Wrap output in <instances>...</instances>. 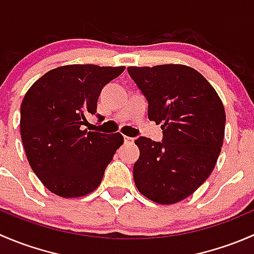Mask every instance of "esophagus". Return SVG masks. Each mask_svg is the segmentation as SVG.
<instances>
[{
    "label": "esophagus",
    "mask_w": 254,
    "mask_h": 254,
    "mask_svg": "<svg viewBox=\"0 0 254 254\" xmlns=\"http://www.w3.org/2000/svg\"><path fill=\"white\" fill-rule=\"evenodd\" d=\"M124 142L125 143H132L134 142V139H132V137H129V136H124Z\"/></svg>",
    "instance_id": "esophagus-1"
}]
</instances>
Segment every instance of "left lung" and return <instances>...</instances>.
Returning a JSON list of instances; mask_svg holds the SVG:
<instances>
[{
  "label": "left lung",
  "mask_w": 254,
  "mask_h": 254,
  "mask_svg": "<svg viewBox=\"0 0 254 254\" xmlns=\"http://www.w3.org/2000/svg\"><path fill=\"white\" fill-rule=\"evenodd\" d=\"M148 102V119L161 124L162 142L135 140L137 190L155 203L184 200L211 175L225 136L224 104L207 79L186 65L127 67Z\"/></svg>",
  "instance_id": "1"
}]
</instances>
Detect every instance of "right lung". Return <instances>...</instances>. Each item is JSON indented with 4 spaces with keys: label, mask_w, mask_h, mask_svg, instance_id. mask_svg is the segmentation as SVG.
<instances>
[{
    "label": "right lung",
    "mask_w": 254,
    "mask_h": 254,
    "mask_svg": "<svg viewBox=\"0 0 254 254\" xmlns=\"http://www.w3.org/2000/svg\"><path fill=\"white\" fill-rule=\"evenodd\" d=\"M125 66L65 65L32 84L20 106V136L33 172L51 193L78 198L98 188L123 145L120 132L83 129L102 88ZM101 119V115H98Z\"/></svg>",
    "instance_id": "right-lung-1"
}]
</instances>
